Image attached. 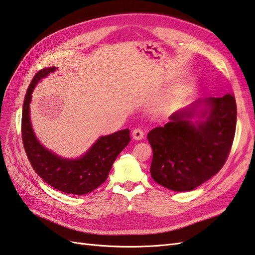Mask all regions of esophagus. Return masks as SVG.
<instances>
[{
    "mask_svg": "<svg viewBox=\"0 0 255 255\" xmlns=\"http://www.w3.org/2000/svg\"><path fill=\"white\" fill-rule=\"evenodd\" d=\"M143 135H144V132H143V130H142V129L135 128V129L132 130V138L134 140H141L142 138H143Z\"/></svg>",
    "mask_w": 255,
    "mask_h": 255,
    "instance_id": "34e87169",
    "label": "esophagus"
}]
</instances>
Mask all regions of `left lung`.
<instances>
[{"label":"left lung","mask_w":255,"mask_h":255,"mask_svg":"<svg viewBox=\"0 0 255 255\" xmlns=\"http://www.w3.org/2000/svg\"><path fill=\"white\" fill-rule=\"evenodd\" d=\"M205 104L194 124L190 118ZM170 122L147 133L153 150L151 176L173 191H190L216 175L232 150L237 124V105L233 94L197 101L176 112Z\"/></svg>","instance_id":"left-lung-1"}]
</instances>
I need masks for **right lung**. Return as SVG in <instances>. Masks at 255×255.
<instances>
[{
  "label": "right lung",
  "instance_id": "1",
  "mask_svg": "<svg viewBox=\"0 0 255 255\" xmlns=\"http://www.w3.org/2000/svg\"><path fill=\"white\" fill-rule=\"evenodd\" d=\"M55 69L46 67L39 70L28 87L21 116L23 149L34 171L46 183L62 192L86 194L100 187L108 178L116 157L130 142V131L124 129L99 138L84 156L77 159L57 156L41 145L31 127L29 104L35 85Z\"/></svg>",
  "mask_w": 255,
  "mask_h": 255
}]
</instances>
